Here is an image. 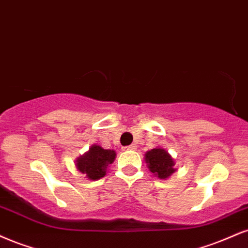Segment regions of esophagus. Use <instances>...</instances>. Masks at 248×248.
<instances>
[{"mask_svg":"<svg viewBox=\"0 0 248 248\" xmlns=\"http://www.w3.org/2000/svg\"><path fill=\"white\" fill-rule=\"evenodd\" d=\"M135 149H136L135 144H130V145H127V147H124V150H135Z\"/></svg>","mask_w":248,"mask_h":248,"instance_id":"obj_1","label":"esophagus"}]
</instances>
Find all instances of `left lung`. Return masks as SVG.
Instances as JSON below:
<instances>
[{
	"label": "left lung",
	"mask_w": 248,
	"mask_h": 248,
	"mask_svg": "<svg viewBox=\"0 0 248 248\" xmlns=\"http://www.w3.org/2000/svg\"><path fill=\"white\" fill-rule=\"evenodd\" d=\"M145 162L148 163L149 170L160 179L169 178L175 171L172 157L164 149L156 148L148 151L145 154Z\"/></svg>",
	"instance_id": "obj_1"
}]
</instances>
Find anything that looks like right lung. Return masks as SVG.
Returning <instances> with one entry per match:
<instances>
[{
  "label": "right lung",
  "mask_w": 248,
  "mask_h": 248,
  "mask_svg": "<svg viewBox=\"0 0 248 248\" xmlns=\"http://www.w3.org/2000/svg\"><path fill=\"white\" fill-rule=\"evenodd\" d=\"M115 158V151L106 150L99 145H93L89 153L80 156L77 159V169L91 180L103 178L106 174V169L113 163Z\"/></svg>",
  "instance_id": "obj_1"
}]
</instances>
